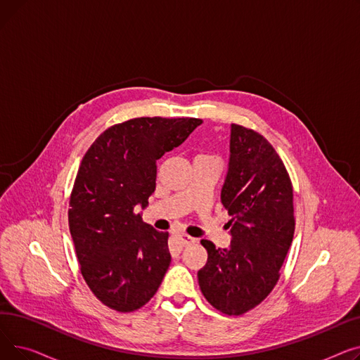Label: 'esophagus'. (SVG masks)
Here are the masks:
<instances>
[{
  "instance_id": "esophagus-1",
  "label": "esophagus",
  "mask_w": 360,
  "mask_h": 360,
  "mask_svg": "<svg viewBox=\"0 0 360 360\" xmlns=\"http://www.w3.org/2000/svg\"><path fill=\"white\" fill-rule=\"evenodd\" d=\"M176 239L179 240V243L182 245V247H190V245L195 243V239L191 238L190 235H178Z\"/></svg>"
}]
</instances>
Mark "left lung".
Here are the masks:
<instances>
[{"mask_svg":"<svg viewBox=\"0 0 360 360\" xmlns=\"http://www.w3.org/2000/svg\"><path fill=\"white\" fill-rule=\"evenodd\" d=\"M229 163L220 201L231 220V245L202 239L198 271L204 297L226 315H240L269 296L293 240V188L273 146L258 132L231 125Z\"/></svg>","mask_w":360,"mask_h":360,"instance_id":"obj_1","label":"left lung"}]
</instances>
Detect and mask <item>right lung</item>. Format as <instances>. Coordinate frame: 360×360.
<instances>
[{"instance_id":"right-lung-1","label":"right lung","mask_w":360,"mask_h":360,"mask_svg":"<svg viewBox=\"0 0 360 360\" xmlns=\"http://www.w3.org/2000/svg\"><path fill=\"white\" fill-rule=\"evenodd\" d=\"M197 118H134L96 139L70 198V233L90 290L120 312L141 308L169 269L167 232L141 220L156 188V162L201 124Z\"/></svg>"}]
</instances>
